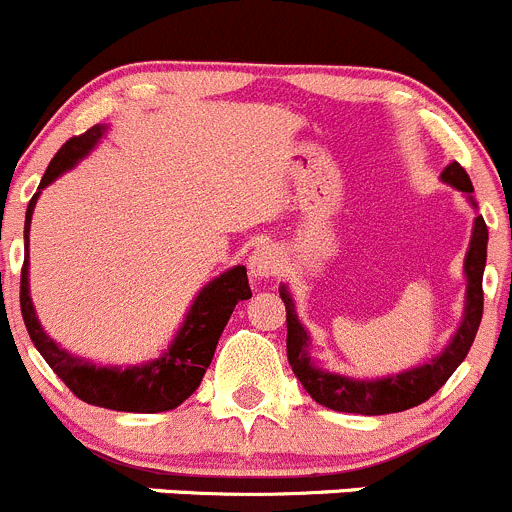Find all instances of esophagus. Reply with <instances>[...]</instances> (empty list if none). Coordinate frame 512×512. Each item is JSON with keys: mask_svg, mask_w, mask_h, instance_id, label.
<instances>
[{"mask_svg": "<svg viewBox=\"0 0 512 512\" xmlns=\"http://www.w3.org/2000/svg\"><path fill=\"white\" fill-rule=\"evenodd\" d=\"M247 265H250V275L255 280H270L282 270V257L272 245H262L252 252Z\"/></svg>", "mask_w": 512, "mask_h": 512, "instance_id": "34e87169", "label": "esophagus"}]
</instances>
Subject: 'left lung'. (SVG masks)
Instances as JSON below:
<instances>
[{
  "label": "left lung",
  "mask_w": 512,
  "mask_h": 512,
  "mask_svg": "<svg viewBox=\"0 0 512 512\" xmlns=\"http://www.w3.org/2000/svg\"><path fill=\"white\" fill-rule=\"evenodd\" d=\"M443 180L448 185L458 187L460 192H473L468 172L450 162L443 170ZM485 255H488V225L483 217H475L473 240H470L468 257H465V275H468V305H465V320L460 330L455 332L453 342L443 350V355L435 357L428 365L413 367L400 375L385 377V380H350V377L332 375V372L317 370L307 357V332L297 322L295 305L287 290L282 287L280 297L285 302L287 312V360L292 372L302 382V388L310 393L315 403L337 413H357V415H388L403 413L433 398L443 388L448 377L458 370L460 362L468 355L470 345L475 340V332L483 317V270Z\"/></svg>",
  "instance_id": "left-lung-1"
}]
</instances>
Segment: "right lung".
I'll return each instance as SVG.
<instances>
[{"label": "right lung", "mask_w": 512, "mask_h": 512, "mask_svg": "<svg viewBox=\"0 0 512 512\" xmlns=\"http://www.w3.org/2000/svg\"><path fill=\"white\" fill-rule=\"evenodd\" d=\"M102 132L104 127L94 124L84 135L64 142L49 162L47 172L39 182V190L57 180L74 162L82 160L97 145ZM37 197L39 192H34V197L29 200L27 220H24V242H29L27 232ZM250 297L252 290L250 282H247V270L240 265L232 267L230 272L212 280L197 295L180 335L175 337L170 350L160 360L147 362L142 367H130V370H114V367L89 365V362L59 350L54 340L44 335L37 317H34L32 297H29L27 260L22 265V282H19V305H22L24 325H27V332L39 355L47 360V365L57 372L59 380L79 400L97 405V408L117 410V413H165V410L185 403L200 388L202 377H205L212 355H215L217 340H220L235 305L240 300H250Z\"/></svg>", "instance_id": "obj_1"}]
</instances>
